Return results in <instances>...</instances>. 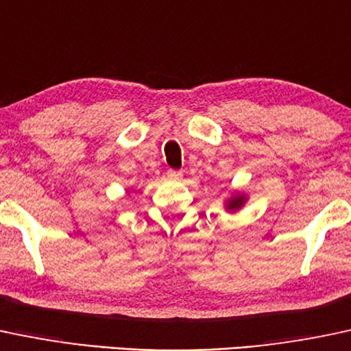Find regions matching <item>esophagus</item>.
Returning a JSON list of instances; mask_svg holds the SVG:
<instances>
[{
    "mask_svg": "<svg viewBox=\"0 0 351 351\" xmlns=\"http://www.w3.org/2000/svg\"><path fill=\"white\" fill-rule=\"evenodd\" d=\"M167 177L171 180H180L182 179V171H174V169H169Z\"/></svg>",
    "mask_w": 351,
    "mask_h": 351,
    "instance_id": "esophagus-1",
    "label": "esophagus"
}]
</instances>
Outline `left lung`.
I'll list each match as a JSON object with an SVG mask.
<instances>
[{
    "label": "left lung",
    "mask_w": 351,
    "mask_h": 351,
    "mask_svg": "<svg viewBox=\"0 0 351 351\" xmlns=\"http://www.w3.org/2000/svg\"><path fill=\"white\" fill-rule=\"evenodd\" d=\"M245 202H247V195L240 194V192H235V194H232L226 200V208L228 212H235V210H239V208H242Z\"/></svg>",
    "instance_id": "left-lung-1"
}]
</instances>
